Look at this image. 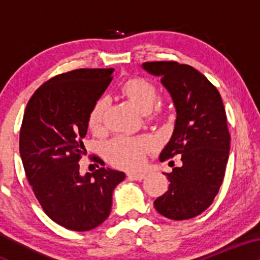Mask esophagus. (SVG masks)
<instances>
[{
    "label": "esophagus",
    "mask_w": 260,
    "mask_h": 260,
    "mask_svg": "<svg viewBox=\"0 0 260 260\" xmlns=\"http://www.w3.org/2000/svg\"><path fill=\"white\" fill-rule=\"evenodd\" d=\"M127 177L131 181H142L144 180L145 174H143V172H129V174H127Z\"/></svg>",
    "instance_id": "34e87169"
}]
</instances>
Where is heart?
<instances>
[{"mask_svg": "<svg viewBox=\"0 0 260 260\" xmlns=\"http://www.w3.org/2000/svg\"><path fill=\"white\" fill-rule=\"evenodd\" d=\"M122 91L142 112L150 111L157 99L154 84L142 78L131 79L122 86ZM107 106L106 98H100L89 113V127L96 129L101 126ZM156 144L153 137L118 136L106 145V156L113 165L123 169L138 168L145 160V155Z\"/></svg>", "mask_w": 260, "mask_h": 260, "instance_id": "heart-1", "label": "heart"}]
</instances>
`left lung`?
Returning a JSON list of instances; mask_svg holds the SVG:
<instances>
[{
  "label": "left lung",
  "instance_id": "8db88e82",
  "mask_svg": "<svg viewBox=\"0 0 260 260\" xmlns=\"http://www.w3.org/2000/svg\"><path fill=\"white\" fill-rule=\"evenodd\" d=\"M143 70L160 77L176 107L175 129L160 161L181 154L182 166L165 174L168 192L154 202L171 220L192 219L219 192L230 153V133L220 92L201 72L172 61L144 62Z\"/></svg>",
  "mask_w": 260,
  "mask_h": 260
}]
</instances>
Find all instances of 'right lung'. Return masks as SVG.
Returning a JSON list of instances; mask_svg holds the SVG:
<instances>
[{
	"mask_svg": "<svg viewBox=\"0 0 260 260\" xmlns=\"http://www.w3.org/2000/svg\"><path fill=\"white\" fill-rule=\"evenodd\" d=\"M113 68H80L44 83L29 100L19 153L35 197L50 219L89 231L109 217L112 192L126 177L101 168L79 175L89 113L112 80Z\"/></svg>",
	"mask_w": 260,
	"mask_h": 260,
	"instance_id": "add662e5",
	"label": "right lung"
}]
</instances>
